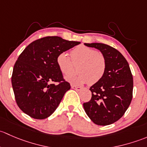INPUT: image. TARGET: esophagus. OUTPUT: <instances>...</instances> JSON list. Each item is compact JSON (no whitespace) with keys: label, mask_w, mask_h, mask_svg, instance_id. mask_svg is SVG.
<instances>
[{"label":"esophagus","mask_w":147,"mask_h":147,"mask_svg":"<svg viewBox=\"0 0 147 147\" xmlns=\"http://www.w3.org/2000/svg\"><path fill=\"white\" fill-rule=\"evenodd\" d=\"M71 88L75 89L76 90H78V91H79V90H81V89H82V88L80 87V86H74V85H71Z\"/></svg>","instance_id":"1"}]
</instances>
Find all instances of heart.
Instances as JSON below:
<instances>
[{
  "label": "heart",
  "instance_id": "heart-1",
  "mask_svg": "<svg viewBox=\"0 0 147 147\" xmlns=\"http://www.w3.org/2000/svg\"><path fill=\"white\" fill-rule=\"evenodd\" d=\"M71 59L66 52H61L57 56V64L65 75L74 71V65H78V75L66 77L71 84L81 86L90 83L95 84L103 77L106 70V60L102 54L91 47L79 45L71 50Z\"/></svg>",
  "mask_w": 147,
  "mask_h": 147
}]
</instances>
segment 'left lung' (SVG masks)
Wrapping results in <instances>:
<instances>
[{
    "mask_svg": "<svg viewBox=\"0 0 147 147\" xmlns=\"http://www.w3.org/2000/svg\"><path fill=\"white\" fill-rule=\"evenodd\" d=\"M101 51L106 60L103 77L91 86L92 97L84 102L89 118L98 125H108L123 116L132 99L133 77L127 60L115 48L102 43H85Z\"/></svg>",
    "mask_w": 147,
    "mask_h": 147,
    "instance_id": "1",
    "label": "left lung"
}]
</instances>
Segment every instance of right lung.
<instances>
[{
    "label": "right lung",
    "instance_id": "right-lung-1",
    "mask_svg": "<svg viewBox=\"0 0 147 147\" xmlns=\"http://www.w3.org/2000/svg\"><path fill=\"white\" fill-rule=\"evenodd\" d=\"M80 43L57 36L45 37L30 43L21 53L11 81L16 102L23 113L42 119L55 111L71 88L57 66V57Z\"/></svg>",
    "mask_w": 147,
    "mask_h": 147
}]
</instances>
